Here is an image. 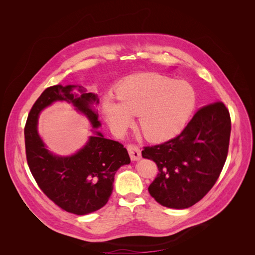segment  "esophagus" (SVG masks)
<instances>
[{"label":"esophagus","mask_w":255,"mask_h":255,"mask_svg":"<svg viewBox=\"0 0 255 255\" xmlns=\"http://www.w3.org/2000/svg\"><path fill=\"white\" fill-rule=\"evenodd\" d=\"M127 150L130 155V158L132 161H136V160H139L141 158V151L135 144H128L127 145Z\"/></svg>","instance_id":"esophagus-1"}]
</instances>
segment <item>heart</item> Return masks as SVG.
<instances>
[{
  "instance_id": "1",
  "label": "heart",
  "mask_w": 255,
  "mask_h": 255,
  "mask_svg": "<svg viewBox=\"0 0 255 255\" xmlns=\"http://www.w3.org/2000/svg\"><path fill=\"white\" fill-rule=\"evenodd\" d=\"M118 97L103 98V113L109 125L123 132L139 116V128L152 141H163L184 128L195 107V92L186 82L158 73L128 78L117 91Z\"/></svg>"
}]
</instances>
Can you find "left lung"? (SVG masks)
Returning a JSON list of instances; mask_svg holds the SVG:
<instances>
[{"label":"left lung","mask_w":255,"mask_h":255,"mask_svg":"<svg viewBox=\"0 0 255 255\" xmlns=\"http://www.w3.org/2000/svg\"><path fill=\"white\" fill-rule=\"evenodd\" d=\"M231 128L230 112L218 101L199 109L177 137L144 146L142 157L153 160L159 170L148 188L156 202L172 209L199 202L220 176Z\"/></svg>","instance_id":"1"}]
</instances>
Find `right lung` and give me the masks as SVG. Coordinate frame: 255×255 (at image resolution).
Here are the masks:
<instances>
[{"instance_id": "right-lung-1", "label": "right lung", "mask_w": 255, "mask_h": 255, "mask_svg": "<svg viewBox=\"0 0 255 255\" xmlns=\"http://www.w3.org/2000/svg\"><path fill=\"white\" fill-rule=\"evenodd\" d=\"M75 89L78 94L73 93ZM56 101L71 103L90 121L94 135L75 154L62 157L46 149L36 129L37 117L45 107ZM96 94L88 93L83 86H52L44 90L30 111L24 127L26 161L43 193L66 212L87 215L106 205L114 189L117 170L130 163L122 143L106 139L96 129L101 126Z\"/></svg>"}]
</instances>
